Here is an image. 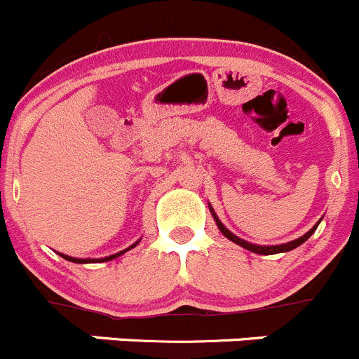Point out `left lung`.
<instances>
[{"label":"left lung","instance_id":"8db88e82","mask_svg":"<svg viewBox=\"0 0 359 359\" xmlns=\"http://www.w3.org/2000/svg\"><path fill=\"white\" fill-rule=\"evenodd\" d=\"M210 212H212V217H214V219H216L217 229L221 230V233H223V236H225L226 239H230V241H232V243L239 244L241 248H246V250L253 251V253H259V255H274V253H285V251H290V250H294V248L301 246V244H303L304 241H306L308 237L311 236V233L316 232L317 226H319V223H320V221H319V223H317V225L313 226V229L308 230V232L304 233V236H301L299 239H296V241H290V243H285V244H276V246H259V244H251V243H248V241H243V239H239V237H237V236H233V233L230 232V230L226 229V226L223 225V223H221L219 217H217L216 214H214V209H210Z\"/></svg>","mask_w":359,"mask_h":359}]
</instances>
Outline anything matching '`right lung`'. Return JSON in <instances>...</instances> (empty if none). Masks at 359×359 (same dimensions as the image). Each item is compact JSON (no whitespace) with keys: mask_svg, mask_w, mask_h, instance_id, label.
Wrapping results in <instances>:
<instances>
[{"mask_svg":"<svg viewBox=\"0 0 359 359\" xmlns=\"http://www.w3.org/2000/svg\"><path fill=\"white\" fill-rule=\"evenodd\" d=\"M140 243V241H138ZM138 243H134L133 246H129L127 248V250H123V251H120V253H115V255H109V257H104V259H74V257H69V255H63V253H58V255H62L63 259L65 260H69V262H76V264H90V262H108V260H113V259H116V257H120V255H123V253H126V251H129L130 248H134L136 246V244Z\"/></svg>","mask_w":359,"mask_h":359,"instance_id":"right-lung-1","label":"right lung"}]
</instances>
